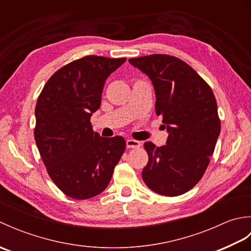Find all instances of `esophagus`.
I'll return each mask as SVG.
<instances>
[{
    "label": "esophagus",
    "instance_id": "esophagus-1",
    "mask_svg": "<svg viewBox=\"0 0 251 251\" xmlns=\"http://www.w3.org/2000/svg\"><path fill=\"white\" fill-rule=\"evenodd\" d=\"M141 143L137 140L134 139H128L126 141V147L128 149H137V148H140Z\"/></svg>",
    "mask_w": 251,
    "mask_h": 251
}]
</instances>
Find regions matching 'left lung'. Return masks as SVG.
<instances>
[{
    "label": "left lung",
    "instance_id": "1",
    "mask_svg": "<svg viewBox=\"0 0 251 251\" xmlns=\"http://www.w3.org/2000/svg\"><path fill=\"white\" fill-rule=\"evenodd\" d=\"M128 61L151 78L156 115H162L169 132L163 147L145 143L149 162L142 179L159 195L183 194L204 176L220 134L214 92L193 68L175 56L153 54Z\"/></svg>",
    "mask_w": 251,
    "mask_h": 251
}]
</instances>
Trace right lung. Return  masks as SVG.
<instances>
[{
  "instance_id": "right-lung-1",
  "label": "right lung",
  "mask_w": 251,
  "mask_h": 251,
  "mask_svg": "<svg viewBox=\"0 0 251 251\" xmlns=\"http://www.w3.org/2000/svg\"><path fill=\"white\" fill-rule=\"evenodd\" d=\"M126 58L89 55L56 71L35 106L34 139L47 173L67 196L87 200L110 183L125 151L124 138L93 130L105 79Z\"/></svg>"
}]
</instances>
